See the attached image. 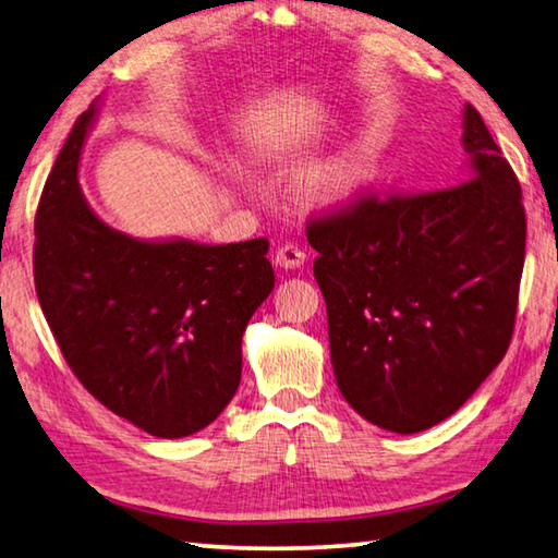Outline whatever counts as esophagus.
Returning a JSON list of instances; mask_svg holds the SVG:
<instances>
[{"label": "esophagus", "mask_w": 558, "mask_h": 558, "mask_svg": "<svg viewBox=\"0 0 558 558\" xmlns=\"http://www.w3.org/2000/svg\"><path fill=\"white\" fill-rule=\"evenodd\" d=\"M305 258H307L305 248L295 244V241H288V244H282L276 251V263L282 268H298V266H302V263H305Z\"/></svg>", "instance_id": "esophagus-1"}]
</instances>
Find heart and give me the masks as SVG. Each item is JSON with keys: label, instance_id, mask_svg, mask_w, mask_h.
<instances>
[{"label": "heart", "instance_id": "heart-1", "mask_svg": "<svg viewBox=\"0 0 558 558\" xmlns=\"http://www.w3.org/2000/svg\"><path fill=\"white\" fill-rule=\"evenodd\" d=\"M366 180V163L359 156L343 154L310 168L300 180V195L314 207H337L356 197Z\"/></svg>", "mask_w": 558, "mask_h": 558}]
</instances>
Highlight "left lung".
<instances>
[{
    "mask_svg": "<svg viewBox=\"0 0 558 558\" xmlns=\"http://www.w3.org/2000/svg\"><path fill=\"white\" fill-rule=\"evenodd\" d=\"M463 148L469 178L456 185L361 190L307 219L337 385L388 432L451 417L512 341L526 244L520 180L473 105Z\"/></svg>",
    "mask_w": 558,
    "mask_h": 558,
    "instance_id": "obj_1",
    "label": "left lung"
}]
</instances>
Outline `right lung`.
<instances>
[{"mask_svg": "<svg viewBox=\"0 0 558 558\" xmlns=\"http://www.w3.org/2000/svg\"><path fill=\"white\" fill-rule=\"evenodd\" d=\"M95 105L40 192L34 282L70 371L119 417L160 439L205 429L234 398L241 337L276 286L268 239L146 244L97 219L77 185Z\"/></svg>", "mask_w": 558, "mask_h": 558, "instance_id": "obj_1", "label": "right lung"}]
</instances>
